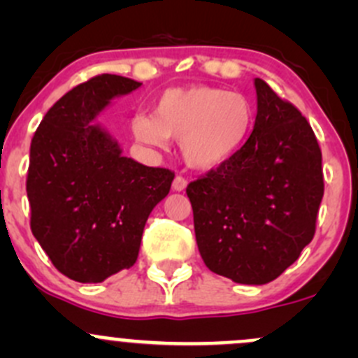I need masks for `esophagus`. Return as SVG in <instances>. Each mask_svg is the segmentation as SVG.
Here are the masks:
<instances>
[{
  "label": "esophagus",
  "mask_w": 358,
  "mask_h": 358,
  "mask_svg": "<svg viewBox=\"0 0 358 358\" xmlns=\"http://www.w3.org/2000/svg\"><path fill=\"white\" fill-rule=\"evenodd\" d=\"M187 180L183 178V176H176L175 180H173V190H175V192H183V190L187 189Z\"/></svg>",
  "instance_id": "obj_1"
}]
</instances>
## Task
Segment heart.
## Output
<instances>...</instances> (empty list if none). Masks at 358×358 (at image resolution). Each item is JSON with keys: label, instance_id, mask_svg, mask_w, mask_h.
I'll return each instance as SVG.
<instances>
[{"label": "heart", "instance_id": "b5f03b06", "mask_svg": "<svg viewBox=\"0 0 358 358\" xmlns=\"http://www.w3.org/2000/svg\"><path fill=\"white\" fill-rule=\"evenodd\" d=\"M251 102L241 93L211 86L168 90L157 100L154 117L136 114L131 131L149 147L182 142L187 164L201 171L220 168L236 156L252 126Z\"/></svg>", "mask_w": 358, "mask_h": 358}]
</instances>
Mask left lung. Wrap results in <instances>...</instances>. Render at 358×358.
<instances>
[{
  "mask_svg": "<svg viewBox=\"0 0 358 358\" xmlns=\"http://www.w3.org/2000/svg\"><path fill=\"white\" fill-rule=\"evenodd\" d=\"M256 119L236 156L187 187L206 266L237 284L272 282L315 234L322 152L301 112L255 79Z\"/></svg>",
  "mask_w": 358,
  "mask_h": 358,
  "instance_id": "8db88e82",
  "label": "left lung"
}]
</instances>
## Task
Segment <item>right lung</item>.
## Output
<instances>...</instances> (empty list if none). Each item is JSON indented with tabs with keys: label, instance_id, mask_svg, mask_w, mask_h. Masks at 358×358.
Listing matches in <instances>:
<instances>
[{
	"label": "right lung",
	"instance_id": "add662e5",
	"mask_svg": "<svg viewBox=\"0 0 358 358\" xmlns=\"http://www.w3.org/2000/svg\"><path fill=\"white\" fill-rule=\"evenodd\" d=\"M140 86L96 76L55 102L32 136L31 230L55 268L76 282H102L135 265L147 218L175 178L122 156L117 140L95 122L112 100Z\"/></svg>",
	"mask_w": 358,
	"mask_h": 358
}]
</instances>
